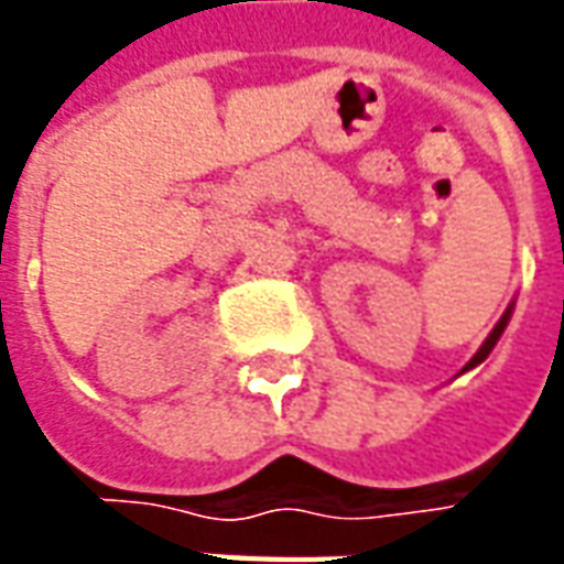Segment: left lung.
<instances>
[{"instance_id": "8db88e82", "label": "left lung", "mask_w": 564, "mask_h": 564, "mask_svg": "<svg viewBox=\"0 0 564 564\" xmlns=\"http://www.w3.org/2000/svg\"><path fill=\"white\" fill-rule=\"evenodd\" d=\"M510 311H513V305H510L508 311H505V317L498 319V323H496V329L489 332V338H486V341L480 344V350H477V354L471 356V362H468V366L462 368V371H468V368L480 366V362H484L486 356L492 354V347H496V341H498V338H501V332H505V326H508V319H510Z\"/></svg>"}]
</instances>
